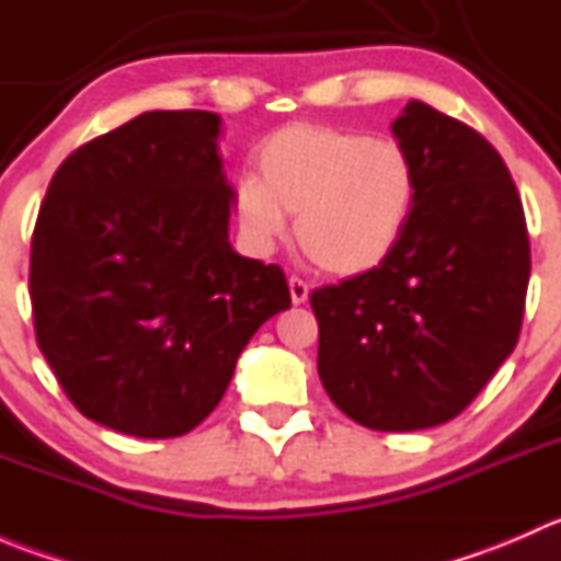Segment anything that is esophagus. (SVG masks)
I'll return each instance as SVG.
<instances>
[{
    "label": "esophagus",
    "mask_w": 561,
    "mask_h": 561,
    "mask_svg": "<svg viewBox=\"0 0 561 561\" xmlns=\"http://www.w3.org/2000/svg\"><path fill=\"white\" fill-rule=\"evenodd\" d=\"M287 285H290V301L296 304H307V298H309V285L304 279H298V276H290V279H287Z\"/></svg>",
    "instance_id": "obj_1"
}]
</instances>
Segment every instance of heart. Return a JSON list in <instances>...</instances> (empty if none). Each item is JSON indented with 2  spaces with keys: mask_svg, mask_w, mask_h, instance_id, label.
Segmentation results:
<instances>
[{
  "mask_svg": "<svg viewBox=\"0 0 561 561\" xmlns=\"http://www.w3.org/2000/svg\"><path fill=\"white\" fill-rule=\"evenodd\" d=\"M257 175L236 184V214L260 249L287 233L322 271L358 276L390 257L417 201V171L399 140L296 122L260 144Z\"/></svg>",
  "mask_w": 561,
  "mask_h": 561,
  "instance_id": "obj_1",
  "label": "heart"
}]
</instances>
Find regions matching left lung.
<instances>
[{"label":"left lung","mask_w":561,"mask_h":561,"mask_svg":"<svg viewBox=\"0 0 561 561\" xmlns=\"http://www.w3.org/2000/svg\"><path fill=\"white\" fill-rule=\"evenodd\" d=\"M393 135L417 171L399 247L309 301L333 404L375 432H417L467 410L513 353L531 260L522 197L483 135L417 100Z\"/></svg>","instance_id":"8db88e82"}]
</instances>
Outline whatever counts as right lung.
<instances>
[{
  "label": "right lung",
  "instance_id": "add662e5",
  "mask_svg": "<svg viewBox=\"0 0 561 561\" xmlns=\"http://www.w3.org/2000/svg\"><path fill=\"white\" fill-rule=\"evenodd\" d=\"M217 135V113H140L72 151L39 206V353L78 412L113 432H192L254 331L290 307L279 265L230 247Z\"/></svg>",
  "mask_w": 561,
  "mask_h": 561
}]
</instances>
